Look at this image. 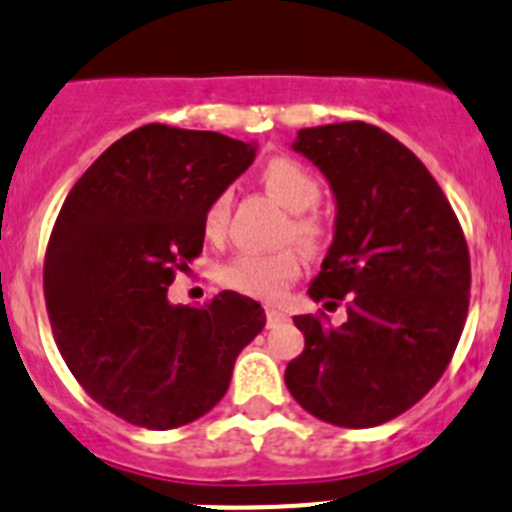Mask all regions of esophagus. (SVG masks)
I'll return each mask as SVG.
<instances>
[{"label":"esophagus","instance_id":"1","mask_svg":"<svg viewBox=\"0 0 512 512\" xmlns=\"http://www.w3.org/2000/svg\"><path fill=\"white\" fill-rule=\"evenodd\" d=\"M281 322H287V314L276 307H266V325L276 327V325H281Z\"/></svg>","mask_w":512,"mask_h":512}]
</instances>
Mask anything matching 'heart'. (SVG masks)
Returning <instances> with one entry per match:
<instances>
[{
  "instance_id": "1",
  "label": "heart",
  "mask_w": 512,
  "mask_h": 512,
  "mask_svg": "<svg viewBox=\"0 0 512 512\" xmlns=\"http://www.w3.org/2000/svg\"><path fill=\"white\" fill-rule=\"evenodd\" d=\"M261 182L266 190L279 200L281 205L297 218L292 220V233L302 243H314L320 238V223L312 215H304L320 203L322 187L320 180L304 167L302 162L292 157H271L266 159L261 167ZM228 215H231V195L220 192L210 200L208 210H205L203 228L210 238L223 236L225 225H228ZM299 274V256L292 248L274 253L261 251H241L231 256L228 261L218 266L215 276L223 287L233 289V292L248 294L256 299H276L284 294V289L297 279Z\"/></svg>"
}]
</instances>
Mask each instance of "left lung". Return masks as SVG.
<instances>
[{
	"mask_svg": "<svg viewBox=\"0 0 512 512\" xmlns=\"http://www.w3.org/2000/svg\"><path fill=\"white\" fill-rule=\"evenodd\" d=\"M327 177L335 236L309 297L348 320L297 314L304 350L287 365L294 401L317 419L368 429L434 388L470 307V251L452 205L419 157L363 121L299 129L292 144Z\"/></svg>",
	"mask_w": 512,
	"mask_h": 512,
	"instance_id": "left-lung-1",
	"label": "left lung"
}]
</instances>
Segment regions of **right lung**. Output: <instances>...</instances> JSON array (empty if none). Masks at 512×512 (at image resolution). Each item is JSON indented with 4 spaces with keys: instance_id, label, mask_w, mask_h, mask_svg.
I'll list each match as a JSON object with an SVG mask.
<instances>
[{
    "instance_id": "add662e5",
    "label": "right lung",
    "mask_w": 512,
    "mask_h": 512,
    "mask_svg": "<svg viewBox=\"0 0 512 512\" xmlns=\"http://www.w3.org/2000/svg\"><path fill=\"white\" fill-rule=\"evenodd\" d=\"M256 144L147 124L83 172L55 220L45 302L65 365L88 396L152 431L208 414L238 353L266 325L259 302L220 292L172 304L167 287L203 251L210 200L251 167Z\"/></svg>"
}]
</instances>
